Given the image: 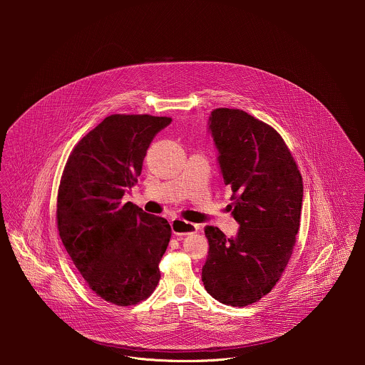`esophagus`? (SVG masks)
I'll return each instance as SVG.
<instances>
[{
	"label": "esophagus",
	"instance_id": "34e87169",
	"mask_svg": "<svg viewBox=\"0 0 365 365\" xmlns=\"http://www.w3.org/2000/svg\"><path fill=\"white\" fill-rule=\"evenodd\" d=\"M171 230L174 235L177 236H185V235H191L194 232H197L200 229L198 225H194V223H190V222H185L182 219H178V217H173L171 222Z\"/></svg>",
	"mask_w": 365,
	"mask_h": 365
}]
</instances>
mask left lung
Returning <instances> with one entry per match:
<instances>
[{
    "label": "left lung",
    "mask_w": 365,
    "mask_h": 365,
    "mask_svg": "<svg viewBox=\"0 0 365 365\" xmlns=\"http://www.w3.org/2000/svg\"><path fill=\"white\" fill-rule=\"evenodd\" d=\"M208 132L240 227L232 237L205 227L202 282L216 301L242 308L267 295L288 264L299 230L302 177L282 138L245 110L213 109Z\"/></svg>",
    "instance_id": "obj_1"
}]
</instances>
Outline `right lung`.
<instances>
[{
  "mask_svg": "<svg viewBox=\"0 0 365 365\" xmlns=\"http://www.w3.org/2000/svg\"><path fill=\"white\" fill-rule=\"evenodd\" d=\"M170 123L165 116L110 115L77 143L61 175L63 246L88 287L118 307L146 299L160 279L171 227L122 198L140 175L155 136Z\"/></svg>",
  "mask_w": 365,
  "mask_h": 365,
  "instance_id": "add662e5",
  "label": "right lung"
}]
</instances>
